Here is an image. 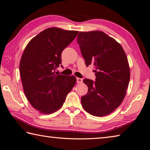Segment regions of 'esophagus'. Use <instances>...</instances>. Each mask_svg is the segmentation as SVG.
<instances>
[{
    "label": "esophagus",
    "instance_id": "esophagus-1",
    "mask_svg": "<svg viewBox=\"0 0 150 150\" xmlns=\"http://www.w3.org/2000/svg\"><path fill=\"white\" fill-rule=\"evenodd\" d=\"M83 83V79L79 78H77V83L78 84H81Z\"/></svg>",
    "mask_w": 150,
    "mask_h": 150
}]
</instances>
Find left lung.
Returning <instances> with one entry per match:
<instances>
[{
  "label": "left lung",
  "instance_id": "1",
  "mask_svg": "<svg viewBox=\"0 0 150 150\" xmlns=\"http://www.w3.org/2000/svg\"><path fill=\"white\" fill-rule=\"evenodd\" d=\"M78 43L86 65L93 64L96 81L84 79L88 91L81 98L86 111L104 116L114 111L126 94L130 79L128 59L120 43L100 30L80 32Z\"/></svg>",
  "mask_w": 150,
  "mask_h": 150
}]
</instances>
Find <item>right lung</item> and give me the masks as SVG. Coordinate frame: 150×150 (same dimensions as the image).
Instances as JSON below:
<instances>
[{
	"label": "right lung",
	"instance_id": "obj_1",
	"mask_svg": "<svg viewBox=\"0 0 150 150\" xmlns=\"http://www.w3.org/2000/svg\"><path fill=\"white\" fill-rule=\"evenodd\" d=\"M79 31L57 28L44 30L27 45L19 64L25 96L42 114H51L62 107L67 94L73 88L74 76L57 75L61 54Z\"/></svg>",
	"mask_w": 150,
	"mask_h": 150
}]
</instances>
